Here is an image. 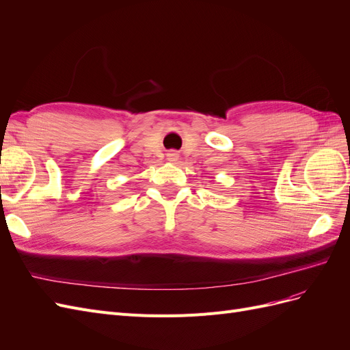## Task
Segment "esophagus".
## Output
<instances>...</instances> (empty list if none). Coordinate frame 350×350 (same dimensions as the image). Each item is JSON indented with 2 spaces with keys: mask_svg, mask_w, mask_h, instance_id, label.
<instances>
[{
  "mask_svg": "<svg viewBox=\"0 0 350 350\" xmlns=\"http://www.w3.org/2000/svg\"><path fill=\"white\" fill-rule=\"evenodd\" d=\"M178 159H179V154L176 152H169L167 153V161L169 162H176Z\"/></svg>",
  "mask_w": 350,
  "mask_h": 350,
  "instance_id": "1",
  "label": "esophagus"
}]
</instances>
